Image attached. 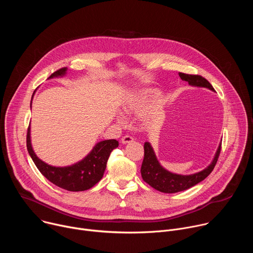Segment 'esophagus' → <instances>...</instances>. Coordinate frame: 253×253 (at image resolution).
<instances>
[{
  "instance_id": "1",
  "label": "esophagus",
  "mask_w": 253,
  "mask_h": 253,
  "mask_svg": "<svg viewBox=\"0 0 253 253\" xmlns=\"http://www.w3.org/2000/svg\"><path fill=\"white\" fill-rule=\"evenodd\" d=\"M134 141V138L132 137V136H130V135H125L124 137H122V139H121V142L123 143V144H128V143H131V142H133Z\"/></svg>"
}]
</instances>
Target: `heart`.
<instances>
[{
    "label": "heart",
    "mask_w": 253,
    "mask_h": 253,
    "mask_svg": "<svg viewBox=\"0 0 253 253\" xmlns=\"http://www.w3.org/2000/svg\"><path fill=\"white\" fill-rule=\"evenodd\" d=\"M160 98V93L156 90H137L129 93L121 103V109L126 116H140L146 113L150 107ZM116 120L124 125L126 119L123 115H117Z\"/></svg>",
    "instance_id": "obj_1"
}]
</instances>
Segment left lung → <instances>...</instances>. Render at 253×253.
I'll list each match as a JSON object with an SVG mask.
<instances>
[{"instance_id":"1","label":"left lung","mask_w":253,"mask_h":253,"mask_svg":"<svg viewBox=\"0 0 253 253\" xmlns=\"http://www.w3.org/2000/svg\"><path fill=\"white\" fill-rule=\"evenodd\" d=\"M179 76L183 81L188 82V84L191 86L203 87L214 91L212 85L202 76L184 73H179ZM220 150L221 143L219 144L217 150H216L212 162L202 171L190 175H181L172 173L163 168L157 160L151 144L149 142H145L144 143V159L141 166V175L144 181L160 192L176 193L184 191L201 182L212 172L216 162L218 160Z\"/></svg>"}]
</instances>
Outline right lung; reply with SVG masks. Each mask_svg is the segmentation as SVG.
I'll return each mask as SVG.
<instances>
[{
	"label": "right lung",
	"mask_w": 253,
	"mask_h": 253,
	"mask_svg": "<svg viewBox=\"0 0 253 253\" xmlns=\"http://www.w3.org/2000/svg\"><path fill=\"white\" fill-rule=\"evenodd\" d=\"M67 68L59 69L48 78L65 76ZM35 93V92H34ZM34 96V94H33ZM32 96V98H33ZM32 105V102H31ZM30 126L27 132V149L39 171L56 186L68 191H84L92 188L102 179L108 158L113 149L119 146L115 139L98 142L91 152L81 161L65 167H56L42 161L33 150Z\"/></svg>",
	"instance_id": "obj_1"
}]
</instances>
